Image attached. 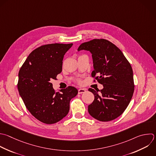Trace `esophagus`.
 Returning a JSON list of instances; mask_svg holds the SVG:
<instances>
[{
  "label": "esophagus",
  "instance_id": "obj_1",
  "mask_svg": "<svg viewBox=\"0 0 156 156\" xmlns=\"http://www.w3.org/2000/svg\"><path fill=\"white\" fill-rule=\"evenodd\" d=\"M86 92V89L85 88H79L78 90V94H82Z\"/></svg>",
  "mask_w": 156,
  "mask_h": 156
}]
</instances>
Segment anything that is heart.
Returning a JSON list of instances; mask_svg holds the SVG:
<instances>
[{"label":"heart","mask_w":156,"mask_h":156,"mask_svg":"<svg viewBox=\"0 0 156 156\" xmlns=\"http://www.w3.org/2000/svg\"><path fill=\"white\" fill-rule=\"evenodd\" d=\"M78 82H80V80H78Z\"/></svg>","instance_id":"obj_1"}]
</instances>
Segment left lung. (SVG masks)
Instances as JSON below:
<instances>
[{
  "label": "left lung",
  "instance_id": "obj_1",
  "mask_svg": "<svg viewBox=\"0 0 156 156\" xmlns=\"http://www.w3.org/2000/svg\"><path fill=\"white\" fill-rule=\"evenodd\" d=\"M81 50L91 54L94 68L91 76L98 75L95 79L104 87L96 91L88 89L94 96L93 102L88 105V112L100 121L113 120L124 112L133 93L131 65L121 51L107 40L94 39L83 43L77 49Z\"/></svg>",
  "mask_w": 156,
  "mask_h": 156
}]
</instances>
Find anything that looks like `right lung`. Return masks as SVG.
I'll use <instances>...</instances> for the list:
<instances>
[{
    "label": "right lung",
    "instance_id": "1",
    "mask_svg": "<svg viewBox=\"0 0 156 156\" xmlns=\"http://www.w3.org/2000/svg\"><path fill=\"white\" fill-rule=\"evenodd\" d=\"M71 44H49L33 51L21 68L18 89L30 113L41 122L54 124L66 116L78 90L69 86L55 92L51 80L62 71L63 59Z\"/></svg>",
    "mask_w": 156,
    "mask_h": 156
}]
</instances>
